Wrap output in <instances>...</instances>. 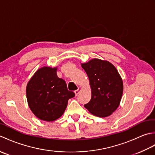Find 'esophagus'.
<instances>
[{
	"instance_id": "esophagus-1",
	"label": "esophagus",
	"mask_w": 155,
	"mask_h": 155,
	"mask_svg": "<svg viewBox=\"0 0 155 155\" xmlns=\"http://www.w3.org/2000/svg\"><path fill=\"white\" fill-rule=\"evenodd\" d=\"M81 91H82V88H81V87H78V89H77V90H76V91H74V93H75V95H76V96H77V95L81 93Z\"/></svg>"
}]
</instances>
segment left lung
Instances as JSON below:
<instances>
[{
    "label": "left lung",
    "mask_w": 155,
    "mask_h": 155,
    "mask_svg": "<svg viewBox=\"0 0 155 155\" xmlns=\"http://www.w3.org/2000/svg\"><path fill=\"white\" fill-rule=\"evenodd\" d=\"M89 79L91 99L84 107L94 116L107 117L117 110L123 93V83L114 66L107 61L93 58L81 63Z\"/></svg>",
    "instance_id": "obj_1"
}]
</instances>
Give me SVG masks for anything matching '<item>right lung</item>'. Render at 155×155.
Listing matches in <instances>:
<instances>
[{
	"label": "right lung",
	"instance_id": "1",
	"mask_svg": "<svg viewBox=\"0 0 155 155\" xmlns=\"http://www.w3.org/2000/svg\"><path fill=\"white\" fill-rule=\"evenodd\" d=\"M57 67H43L35 72L27 85L28 107L39 119L53 121L60 118L68 101L75 94L67 89L65 81L58 77Z\"/></svg>",
	"mask_w": 155,
	"mask_h": 155
}]
</instances>
